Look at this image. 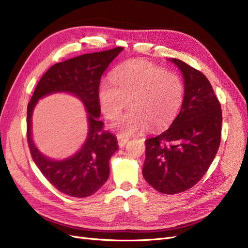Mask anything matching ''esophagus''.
Masks as SVG:
<instances>
[{
  "mask_svg": "<svg viewBox=\"0 0 248 248\" xmlns=\"http://www.w3.org/2000/svg\"><path fill=\"white\" fill-rule=\"evenodd\" d=\"M117 140H118L119 147H124L125 144H126V142L128 141V139H126V138H122L121 135H118V136H117Z\"/></svg>",
  "mask_w": 248,
  "mask_h": 248,
  "instance_id": "1",
  "label": "esophagus"
}]
</instances>
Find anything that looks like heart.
Here are the masks:
<instances>
[{
	"mask_svg": "<svg viewBox=\"0 0 248 248\" xmlns=\"http://www.w3.org/2000/svg\"><path fill=\"white\" fill-rule=\"evenodd\" d=\"M110 79L112 82H101L98 90L106 116L116 118L128 100L132 108L113 124L121 135L135 134L148 126L150 130L162 129L173 121L183 104L182 79L152 62H125L113 72Z\"/></svg>",
	"mask_w": 248,
	"mask_h": 248,
	"instance_id": "b5f03b06",
	"label": "heart"
}]
</instances>
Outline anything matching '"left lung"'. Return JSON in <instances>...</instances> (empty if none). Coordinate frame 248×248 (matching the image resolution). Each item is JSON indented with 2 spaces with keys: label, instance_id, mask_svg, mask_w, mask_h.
I'll return each mask as SVG.
<instances>
[{
  "label": "left lung",
  "instance_id": "left-lung-1",
  "mask_svg": "<svg viewBox=\"0 0 248 248\" xmlns=\"http://www.w3.org/2000/svg\"><path fill=\"white\" fill-rule=\"evenodd\" d=\"M183 73L182 109L161 134L146 140L142 175L156 191L173 195L191 189L206 173L220 143V104L208 79L191 65L171 58Z\"/></svg>",
  "mask_w": 248,
  "mask_h": 248
}]
</instances>
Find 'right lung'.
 Listing matches in <instances>:
<instances>
[{
    "mask_svg": "<svg viewBox=\"0 0 248 248\" xmlns=\"http://www.w3.org/2000/svg\"><path fill=\"white\" fill-rule=\"evenodd\" d=\"M122 50V47H117L84 54L52 65L42 76L28 105L27 136L32 160L51 185L71 197H88L108 178V161L118 150V142L115 135L102 129L104 122L98 120V89L101 75ZM54 92H69L79 97L89 113L87 141L78 153L62 161H53L42 155L31 139L33 108L40 98Z\"/></svg>",
    "mask_w": 248,
    "mask_h": 248,
    "instance_id": "1",
    "label": "right lung"
}]
</instances>
